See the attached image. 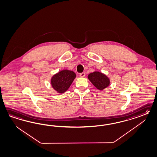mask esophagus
Instances as JSON below:
<instances>
[{
  "mask_svg": "<svg viewBox=\"0 0 157 157\" xmlns=\"http://www.w3.org/2000/svg\"><path fill=\"white\" fill-rule=\"evenodd\" d=\"M80 76L81 77H84L86 76V73H85V72L81 73L80 74Z\"/></svg>",
  "mask_w": 157,
  "mask_h": 157,
  "instance_id": "obj_1",
  "label": "esophagus"
}]
</instances>
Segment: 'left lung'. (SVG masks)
<instances>
[{
  "instance_id": "left-lung-1",
  "label": "left lung",
  "mask_w": 157,
  "mask_h": 157,
  "mask_svg": "<svg viewBox=\"0 0 157 157\" xmlns=\"http://www.w3.org/2000/svg\"><path fill=\"white\" fill-rule=\"evenodd\" d=\"M88 78L92 84L99 90H103L110 85V81L107 76L99 71H94L88 75Z\"/></svg>"
}]
</instances>
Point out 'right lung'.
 <instances>
[{
  "label": "right lung",
  "instance_id": "1",
  "mask_svg": "<svg viewBox=\"0 0 157 157\" xmlns=\"http://www.w3.org/2000/svg\"><path fill=\"white\" fill-rule=\"evenodd\" d=\"M76 77L74 71L62 70L52 77L51 86L58 93L63 94L68 90Z\"/></svg>",
  "mask_w": 157,
  "mask_h": 157
}]
</instances>
